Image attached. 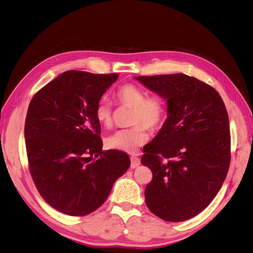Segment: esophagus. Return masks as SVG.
<instances>
[{"instance_id":"esophagus-1","label":"esophagus","mask_w":253,"mask_h":253,"mask_svg":"<svg viewBox=\"0 0 253 253\" xmlns=\"http://www.w3.org/2000/svg\"><path fill=\"white\" fill-rule=\"evenodd\" d=\"M139 165H140V159L134 155L131 156V168L132 169H135V168H137Z\"/></svg>"}]
</instances>
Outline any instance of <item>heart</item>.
<instances>
[{"label": "heart", "instance_id": "1", "mask_svg": "<svg viewBox=\"0 0 253 253\" xmlns=\"http://www.w3.org/2000/svg\"><path fill=\"white\" fill-rule=\"evenodd\" d=\"M115 98L119 104L133 109L129 128L118 129L106 138V147L112 150L134 153L149 139L147 127L155 129L162 126L166 117V102L158 95L147 97V93L132 83L120 86ZM95 117L102 126L112 125V108L106 98H101L96 104Z\"/></svg>", "mask_w": 253, "mask_h": 253}]
</instances>
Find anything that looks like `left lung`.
Here are the masks:
<instances>
[{
	"instance_id": "left-lung-1",
	"label": "left lung",
	"mask_w": 253,
	"mask_h": 253,
	"mask_svg": "<svg viewBox=\"0 0 253 253\" xmlns=\"http://www.w3.org/2000/svg\"><path fill=\"white\" fill-rule=\"evenodd\" d=\"M167 100L168 117L143 148L152 171L145 204L167 221L196 216L216 196L230 166V129L223 99L208 84L185 74L140 76Z\"/></svg>"
}]
</instances>
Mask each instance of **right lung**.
<instances>
[{
  "label": "right lung",
  "mask_w": 253,
  "mask_h": 253,
  "mask_svg": "<svg viewBox=\"0 0 253 253\" xmlns=\"http://www.w3.org/2000/svg\"><path fill=\"white\" fill-rule=\"evenodd\" d=\"M118 76L67 71L29 103L24 135L30 174L44 201L67 215L98 209L131 165L126 153L102 150L95 117L97 102Z\"/></svg>",
  "instance_id": "obj_1"
}]
</instances>
